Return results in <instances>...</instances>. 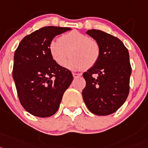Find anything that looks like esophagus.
<instances>
[{
    "label": "esophagus",
    "instance_id": "1",
    "mask_svg": "<svg viewBox=\"0 0 148 148\" xmlns=\"http://www.w3.org/2000/svg\"><path fill=\"white\" fill-rule=\"evenodd\" d=\"M81 76V74H77V73H73V77H74V78H78L79 77H80Z\"/></svg>",
    "mask_w": 148,
    "mask_h": 148
}]
</instances>
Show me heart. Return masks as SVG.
<instances>
[{
  "mask_svg": "<svg viewBox=\"0 0 148 148\" xmlns=\"http://www.w3.org/2000/svg\"><path fill=\"white\" fill-rule=\"evenodd\" d=\"M49 52L53 61L60 66L65 63L70 55L71 58L65 65L68 69H88L98 61L101 48L95 40L73 30L61 36L58 42L52 41L49 45Z\"/></svg>",
  "mask_w": 148,
  "mask_h": 148,
  "instance_id": "1",
  "label": "heart"
}]
</instances>
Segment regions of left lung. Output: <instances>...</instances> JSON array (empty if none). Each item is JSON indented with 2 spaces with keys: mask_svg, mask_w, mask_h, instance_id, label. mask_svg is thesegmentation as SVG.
Returning <instances> with one entry per match:
<instances>
[{
  "mask_svg": "<svg viewBox=\"0 0 148 148\" xmlns=\"http://www.w3.org/2000/svg\"><path fill=\"white\" fill-rule=\"evenodd\" d=\"M86 33L99 44L101 55L97 63L83 74L86 83L83 101L95 115H110L124 104L129 94V52L120 39L109 33L95 29Z\"/></svg>",
  "mask_w": 148,
  "mask_h": 148,
  "instance_id": "1",
  "label": "left lung"
}]
</instances>
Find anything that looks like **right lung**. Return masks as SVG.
I'll use <instances>...</instances> for the list:
<instances>
[{
	"instance_id": "obj_1",
	"label": "right lung",
	"mask_w": 148,
	"mask_h": 148,
	"mask_svg": "<svg viewBox=\"0 0 148 148\" xmlns=\"http://www.w3.org/2000/svg\"><path fill=\"white\" fill-rule=\"evenodd\" d=\"M71 29L47 26L21 41L14 54L12 77L21 104L40 118L54 115L73 80L70 71L53 61L49 45L56 36Z\"/></svg>"
}]
</instances>
